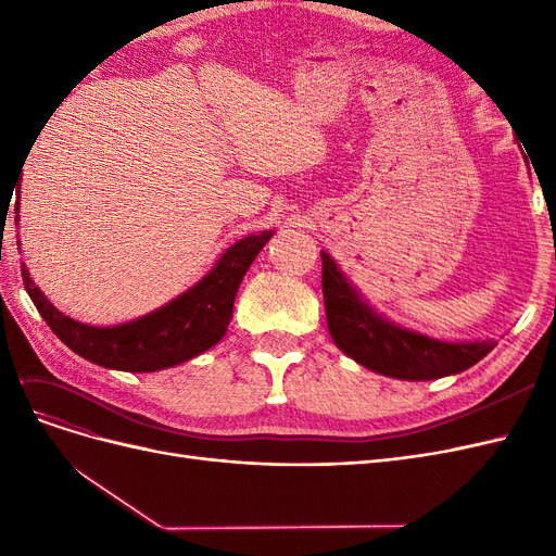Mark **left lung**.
Masks as SVG:
<instances>
[{"instance_id": "left-lung-1", "label": "left lung", "mask_w": 556, "mask_h": 556, "mask_svg": "<svg viewBox=\"0 0 556 556\" xmlns=\"http://www.w3.org/2000/svg\"><path fill=\"white\" fill-rule=\"evenodd\" d=\"M323 294L333 343L357 364L399 380H435L478 364L492 343H443L399 329L357 299L323 252Z\"/></svg>"}]
</instances>
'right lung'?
Masks as SVG:
<instances>
[{
    "label": "right lung",
    "instance_id": "add662e5",
    "mask_svg": "<svg viewBox=\"0 0 556 556\" xmlns=\"http://www.w3.org/2000/svg\"><path fill=\"white\" fill-rule=\"evenodd\" d=\"M271 233H255L233 243L213 271L190 292L137 323L117 327H88L62 315L23 271V282L37 311L58 339L76 355L115 371L150 374L188 362L223 339L233 311L239 285L268 243Z\"/></svg>",
    "mask_w": 556,
    "mask_h": 556
}]
</instances>
